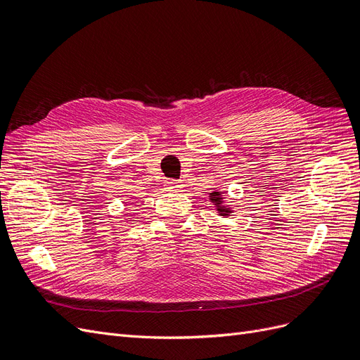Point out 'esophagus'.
Instances as JSON below:
<instances>
[{"mask_svg": "<svg viewBox=\"0 0 360 360\" xmlns=\"http://www.w3.org/2000/svg\"><path fill=\"white\" fill-rule=\"evenodd\" d=\"M181 188V181L177 180H167L165 181V189L168 191H180Z\"/></svg>", "mask_w": 360, "mask_h": 360, "instance_id": "1", "label": "esophagus"}]
</instances>
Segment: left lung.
Here are the masks:
<instances>
[{
  "instance_id": "8db88e82",
  "label": "left lung",
  "mask_w": 360,
  "mask_h": 360,
  "mask_svg": "<svg viewBox=\"0 0 360 360\" xmlns=\"http://www.w3.org/2000/svg\"><path fill=\"white\" fill-rule=\"evenodd\" d=\"M225 195H226V192L216 189V191H213V192L209 193V200H210V202L214 205V209H216L217 214L224 216V217H228V216H231V213H233L234 210H233L231 205H228V204L225 202V200H226Z\"/></svg>"
}]
</instances>
